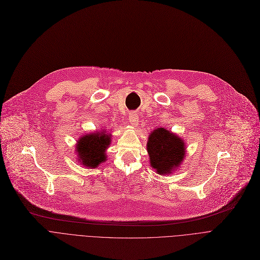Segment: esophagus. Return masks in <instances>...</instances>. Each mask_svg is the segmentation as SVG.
Here are the masks:
<instances>
[{
    "instance_id": "esophagus-1",
    "label": "esophagus",
    "mask_w": 260,
    "mask_h": 260,
    "mask_svg": "<svg viewBox=\"0 0 260 260\" xmlns=\"http://www.w3.org/2000/svg\"><path fill=\"white\" fill-rule=\"evenodd\" d=\"M128 120H129L131 125H133V126H137L138 125V115L137 114L131 113L128 115Z\"/></svg>"
}]
</instances>
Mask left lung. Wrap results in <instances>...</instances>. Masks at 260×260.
<instances>
[{
  "instance_id": "obj_1",
  "label": "left lung",
  "mask_w": 260,
  "mask_h": 260,
  "mask_svg": "<svg viewBox=\"0 0 260 260\" xmlns=\"http://www.w3.org/2000/svg\"><path fill=\"white\" fill-rule=\"evenodd\" d=\"M185 148L184 140L178 135L157 127L149 133L146 143L149 165L161 176L173 174L184 161Z\"/></svg>"
}]
</instances>
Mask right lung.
<instances>
[{
    "instance_id": "1",
    "label": "right lung",
    "mask_w": 260,
    "mask_h": 260,
    "mask_svg": "<svg viewBox=\"0 0 260 260\" xmlns=\"http://www.w3.org/2000/svg\"><path fill=\"white\" fill-rule=\"evenodd\" d=\"M112 142V134L105 129L82 135L76 144L77 161L87 169H97L107 160L106 149Z\"/></svg>"
}]
</instances>
